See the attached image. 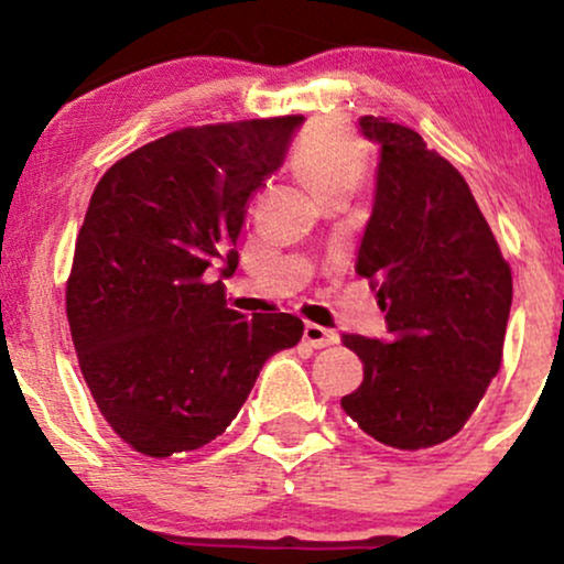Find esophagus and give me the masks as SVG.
Instances as JSON below:
<instances>
[{
  "label": "esophagus",
  "instance_id": "esophagus-1",
  "mask_svg": "<svg viewBox=\"0 0 564 564\" xmlns=\"http://www.w3.org/2000/svg\"><path fill=\"white\" fill-rule=\"evenodd\" d=\"M336 339H339V336H336L332 328H323L318 323H307V326H304V341H307L310 347L321 349V347L336 345Z\"/></svg>",
  "mask_w": 564,
  "mask_h": 564
}]
</instances>
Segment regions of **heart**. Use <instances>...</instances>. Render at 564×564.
Segmentation results:
<instances>
[{"label": "heart", "mask_w": 564, "mask_h": 564, "mask_svg": "<svg viewBox=\"0 0 564 564\" xmlns=\"http://www.w3.org/2000/svg\"><path fill=\"white\" fill-rule=\"evenodd\" d=\"M294 170L321 198L355 193L364 180L368 159L364 142L334 124H315L296 140L291 153Z\"/></svg>", "instance_id": "1"}]
</instances>
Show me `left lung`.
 <instances>
[{
	"instance_id": "8db88e82",
	"label": "left lung",
	"mask_w": 564,
	"mask_h": 564,
	"mask_svg": "<svg viewBox=\"0 0 564 564\" xmlns=\"http://www.w3.org/2000/svg\"><path fill=\"white\" fill-rule=\"evenodd\" d=\"M358 129L379 164L355 270L377 291L387 336H345L364 381L341 408L379 443L432 448L467 424L498 373L511 270L469 185L422 134L377 116Z\"/></svg>"
}]
</instances>
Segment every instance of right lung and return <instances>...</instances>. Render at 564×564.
<instances>
[{"label":"right lung","mask_w":564,"mask_h":564,"mask_svg":"<svg viewBox=\"0 0 564 564\" xmlns=\"http://www.w3.org/2000/svg\"><path fill=\"white\" fill-rule=\"evenodd\" d=\"M302 116L187 127L102 174L76 238L66 313L97 408L153 458L228 430L296 315L225 302L251 193L286 161ZM220 273L219 282L208 275Z\"/></svg>","instance_id":"add662e5"}]
</instances>
